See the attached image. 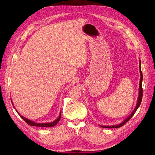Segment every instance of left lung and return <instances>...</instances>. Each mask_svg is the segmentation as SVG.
Here are the masks:
<instances>
[{
    "instance_id": "left-lung-1",
    "label": "left lung",
    "mask_w": 155,
    "mask_h": 155,
    "mask_svg": "<svg viewBox=\"0 0 155 155\" xmlns=\"http://www.w3.org/2000/svg\"><path fill=\"white\" fill-rule=\"evenodd\" d=\"M140 83H139V92H138V100H137V104H136V107L134 109V110H133V112H131L130 114L129 115L127 118L119 124L117 125H100V127L104 128H118V127H121V126H123L125 124H126L127 121L132 118L134 114V113L137 111V110L138 109V108L139 107V106L141 104L142 102V95H143V90H142V79H143V75H142V72L141 70V61L140 60Z\"/></svg>"
}]
</instances>
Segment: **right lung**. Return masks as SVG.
I'll use <instances>...</instances> for the list:
<instances>
[{
	"label": "right lung",
	"instance_id": "1",
	"mask_svg": "<svg viewBox=\"0 0 155 155\" xmlns=\"http://www.w3.org/2000/svg\"><path fill=\"white\" fill-rule=\"evenodd\" d=\"M11 101H12V105H13V107H14V109H15V107H14V105H13V101H12V100H11ZM16 111H17V113L18 114V115H19L21 118L24 120L28 124V125H31V126H35V127H54V126H55L56 124H58V121H59V120H60V119H61V112H60V113H59V117L58 118L56 119L55 120H54V121H51V122H49V123H36V122H35V121H31V120H29V119H28V118H25V117H24L23 116H22V115H21L19 113H18V112L16 110Z\"/></svg>",
	"mask_w": 155,
	"mask_h": 155
}]
</instances>
